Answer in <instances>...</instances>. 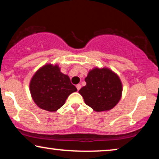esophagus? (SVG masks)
I'll use <instances>...</instances> for the list:
<instances>
[{
	"label": "esophagus",
	"instance_id": "1",
	"mask_svg": "<svg viewBox=\"0 0 159 159\" xmlns=\"http://www.w3.org/2000/svg\"><path fill=\"white\" fill-rule=\"evenodd\" d=\"M76 88H77L78 90H79L80 89H81V84H78L76 85Z\"/></svg>",
	"mask_w": 159,
	"mask_h": 159
}]
</instances>
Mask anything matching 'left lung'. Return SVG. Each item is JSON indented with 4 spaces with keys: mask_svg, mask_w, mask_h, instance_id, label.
I'll list each match as a JSON object with an SVG mask.
<instances>
[{
    "mask_svg": "<svg viewBox=\"0 0 159 159\" xmlns=\"http://www.w3.org/2000/svg\"><path fill=\"white\" fill-rule=\"evenodd\" d=\"M87 84L80 89L85 103L96 111L113 108L122 95L120 79L108 69H94L85 78Z\"/></svg>",
    "mask_w": 159,
    "mask_h": 159,
    "instance_id": "obj_1",
    "label": "left lung"
}]
</instances>
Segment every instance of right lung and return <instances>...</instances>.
Segmentation results:
<instances>
[{
  "label": "right lung",
  "instance_id": "obj_1",
  "mask_svg": "<svg viewBox=\"0 0 159 159\" xmlns=\"http://www.w3.org/2000/svg\"><path fill=\"white\" fill-rule=\"evenodd\" d=\"M30 90L33 99L40 108L56 111L64 105L69 95L77 91V88L57 66L48 64L36 72L30 81Z\"/></svg>",
  "mask_w": 159,
  "mask_h": 159
}]
</instances>
